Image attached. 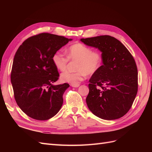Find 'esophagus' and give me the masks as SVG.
I'll return each mask as SVG.
<instances>
[{"label": "esophagus", "mask_w": 152, "mask_h": 152, "mask_svg": "<svg viewBox=\"0 0 152 152\" xmlns=\"http://www.w3.org/2000/svg\"><path fill=\"white\" fill-rule=\"evenodd\" d=\"M71 86H72V87H79L80 84H77V85H74V84H72Z\"/></svg>", "instance_id": "34e87169"}]
</instances>
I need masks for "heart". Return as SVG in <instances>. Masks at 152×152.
Listing matches in <instances>:
<instances>
[{
  "mask_svg": "<svg viewBox=\"0 0 152 152\" xmlns=\"http://www.w3.org/2000/svg\"><path fill=\"white\" fill-rule=\"evenodd\" d=\"M68 60L76 61L74 72H65L60 76L61 81L72 84H79L84 80L86 75H93L97 73L102 66V55L99 52L80 43L75 44L68 48L67 57L61 52L53 54L52 61L58 70L65 71Z\"/></svg>",
  "mask_w": 152,
  "mask_h": 152,
  "instance_id": "1",
  "label": "heart"
}]
</instances>
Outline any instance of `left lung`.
I'll use <instances>...</instances> for the list:
<instances>
[{"instance_id":"left-lung-1","label":"left lung","mask_w":152,"mask_h":152,"mask_svg":"<svg viewBox=\"0 0 152 152\" xmlns=\"http://www.w3.org/2000/svg\"><path fill=\"white\" fill-rule=\"evenodd\" d=\"M102 52L103 65L89 80L86 103L90 111L104 120L126 115L137 92V69L134 58L117 39L110 35L81 39Z\"/></svg>"}]
</instances>
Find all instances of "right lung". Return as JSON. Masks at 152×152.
Masks as SVG:
<instances>
[{
  "mask_svg": "<svg viewBox=\"0 0 152 152\" xmlns=\"http://www.w3.org/2000/svg\"><path fill=\"white\" fill-rule=\"evenodd\" d=\"M72 39L42 33L27 39L13 59L11 81L21 110L35 120L52 118L61 109L69 84L53 85L59 76L52 56Z\"/></svg>",
  "mask_w": 152,
  "mask_h": 152,
  "instance_id": "add662e5",
  "label": "right lung"
}]
</instances>
